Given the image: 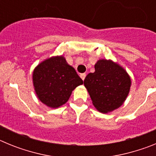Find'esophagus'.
<instances>
[{
  "label": "esophagus",
  "instance_id": "obj_1",
  "mask_svg": "<svg viewBox=\"0 0 156 156\" xmlns=\"http://www.w3.org/2000/svg\"><path fill=\"white\" fill-rule=\"evenodd\" d=\"M80 77H81V79H82L83 80H84L85 77H86V74H85V73L80 74Z\"/></svg>",
  "mask_w": 156,
  "mask_h": 156
}]
</instances>
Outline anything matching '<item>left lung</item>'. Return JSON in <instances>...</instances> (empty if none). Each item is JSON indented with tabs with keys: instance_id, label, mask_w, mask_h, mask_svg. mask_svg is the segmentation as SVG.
I'll return each instance as SVG.
<instances>
[{
	"instance_id": "obj_1",
	"label": "left lung",
	"mask_w": 156,
	"mask_h": 156,
	"mask_svg": "<svg viewBox=\"0 0 156 156\" xmlns=\"http://www.w3.org/2000/svg\"><path fill=\"white\" fill-rule=\"evenodd\" d=\"M94 69V73H90L85 78L84 86L96 109L108 113L124 103L131 79L123 67L111 59H99Z\"/></svg>"
}]
</instances>
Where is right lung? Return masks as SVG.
Listing matches in <instances>:
<instances>
[{
	"label": "right lung",
	"mask_w": 156,
	"mask_h": 156,
	"mask_svg": "<svg viewBox=\"0 0 156 156\" xmlns=\"http://www.w3.org/2000/svg\"><path fill=\"white\" fill-rule=\"evenodd\" d=\"M32 77L37 97L51 108L66 104L73 90L83 84L82 79L63 55L52 56L40 62Z\"/></svg>",
	"instance_id": "obj_1"
}]
</instances>
